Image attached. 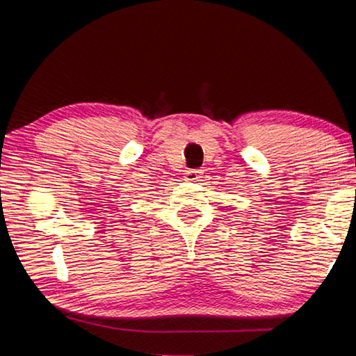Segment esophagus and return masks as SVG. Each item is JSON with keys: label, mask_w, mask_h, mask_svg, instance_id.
<instances>
[{"label": "esophagus", "mask_w": 356, "mask_h": 356, "mask_svg": "<svg viewBox=\"0 0 356 356\" xmlns=\"http://www.w3.org/2000/svg\"><path fill=\"white\" fill-rule=\"evenodd\" d=\"M201 174H202L201 170H188V171H185L184 177H185L186 182H195V180L201 177Z\"/></svg>", "instance_id": "obj_1"}]
</instances>
